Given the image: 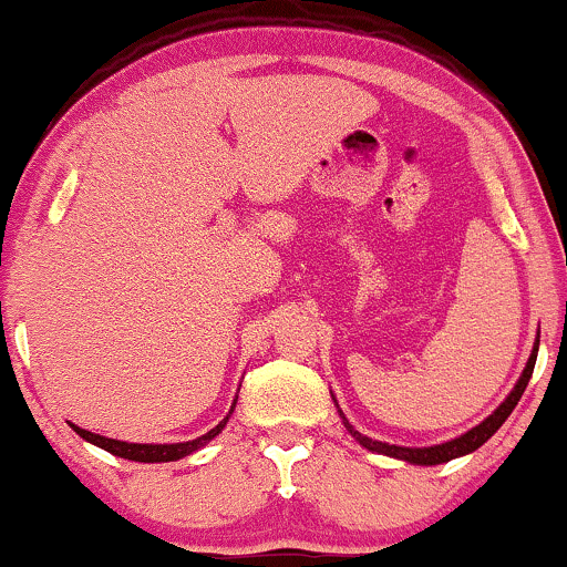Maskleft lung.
Segmentation results:
<instances>
[{"mask_svg": "<svg viewBox=\"0 0 567 567\" xmlns=\"http://www.w3.org/2000/svg\"><path fill=\"white\" fill-rule=\"evenodd\" d=\"M536 353H538V340L534 346V353H530L528 364H525V370L520 374V380H517L515 391L507 395V399L502 401V406L496 409L491 417H486L481 422L478 427H473V431H467L465 435H460V439L454 441H446V443H439V446H427V449H406V446H391V443H383V441H372L367 439V435H361L357 427L351 425L349 420L343 417V425L349 427V433L357 439L361 446L370 449V452H380V454H388V456H395V460H404V462H412V465H441V462H449L454 460V456H462V454H470L475 452V449L483 446L491 435H494L499 427L504 425V420L513 414V409L517 406V401H520V395L525 391V385H528L530 374H534V364H536Z\"/></svg>", "mask_w": 567, "mask_h": 567, "instance_id": "1", "label": "left lung"}]
</instances>
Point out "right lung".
Masks as SVG:
<instances>
[{"label": "right lung", "mask_w": 567, "mask_h": 567, "mask_svg": "<svg viewBox=\"0 0 567 567\" xmlns=\"http://www.w3.org/2000/svg\"><path fill=\"white\" fill-rule=\"evenodd\" d=\"M231 409H235V406H231ZM231 409H229V414H231ZM229 414L221 422H218L214 431L200 435V439L184 441V443H126V441L105 439V435H97V433H89V431H84V427H76V425H71V427L84 441L94 443V446L105 449V452H111L115 456H124V460H132V462H174V460H182V456L197 452V449H200L203 443H208L210 439H216V435L221 433V427L227 425Z\"/></svg>", "instance_id": "1"}]
</instances>
